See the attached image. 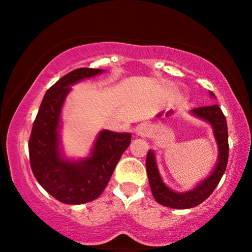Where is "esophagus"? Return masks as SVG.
Instances as JSON below:
<instances>
[{
  "label": "esophagus",
  "mask_w": 252,
  "mask_h": 252,
  "mask_svg": "<svg viewBox=\"0 0 252 252\" xmlns=\"http://www.w3.org/2000/svg\"><path fill=\"white\" fill-rule=\"evenodd\" d=\"M136 131H137L138 135H146L147 129L144 128V126H140V128H137V130H136Z\"/></svg>",
  "instance_id": "1"
}]
</instances>
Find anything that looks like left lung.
I'll use <instances>...</instances> for the list:
<instances>
[{
    "label": "left lung",
    "instance_id": "8db88e82",
    "mask_svg": "<svg viewBox=\"0 0 252 252\" xmlns=\"http://www.w3.org/2000/svg\"><path fill=\"white\" fill-rule=\"evenodd\" d=\"M211 96H215L213 92H211ZM195 116L202 118L211 123L215 130L216 140L218 142L219 148V158L216 168L213 172L207 176L205 180H202L194 189L189 190L185 193H176L172 190L162 182L160 174H158V166H156L155 155L152 150H149L147 154L146 167L147 174L149 179V186L152 189L153 195L158 204L163 205L170 209H190L196 205L201 204L206 200L212 192L218 186L222 174L227 166L228 158V134H227V124L226 118L222 114L221 109L218 104L213 105L200 106L192 110Z\"/></svg>",
    "mask_w": 252,
    "mask_h": 252
}]
</instances>
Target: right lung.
<instances>
[{
  "label": "right lung",
  "instance_id": "obj_1",
  "mask_svg": "<svg viewBox=\"0 0 252 252\" xmlns=\"http://www.w3.org/2000/svg\"><path fill=\"white\" fill-rule=\"evenodd\" d=\"M102 72L83 67L60 78L46 92L32 128L28 150L33 174L43 189L63 204H85L102 194L131 142L130 134L103 130L86 160L71 162L60 156L58 128L66 94L74 83Z\"/></svg>",
  "mask_w": 252,
  "mask_h": 252
}]
</instances>
